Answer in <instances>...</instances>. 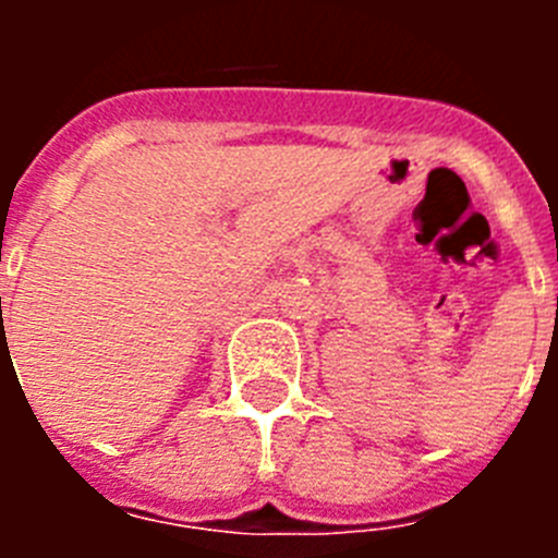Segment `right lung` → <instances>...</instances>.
Instances as JSON below:
<instances>
[{"label":"right lung","instance_id":"right-lung-1","mask_svg":"<svg viewBox=\"0 0 558 558\" xmlns=\"http://www.w3.org/2000/svg\"><path fill=\"white\" fill-rule=\"evenodd\" d=\"M0 302H2V299H0Z\"/></svg>","mask_w":558,"mask_h":558}]
</instances>
